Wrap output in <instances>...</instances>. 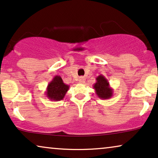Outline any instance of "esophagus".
I'll use <instances>...</instances> for the list:
<instances>
[{
	"mask_svg": "<svg viewBox=\"0 0 158 158\" xmlns=\"http://www.w3.org/2000/svg\"><path fill=\"white\" fill-rule=\"evenodd\" d=\"M84 82H85V79H84V77H80V78L79 79V83L84 84Z\"/></svg>",
	"mask_w": 158,
	"mask_h": 158,
	"instance_id": "34e87169",
	"label": "esophagus"
}]
</instances>
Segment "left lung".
<instances>
[{"mask_svg": "<svg viewBox=\"0 0 158 158\" xmlns=\"http://www.w3.org/2000/svg\"><path fill=\"white\" fill-rule=\"evenodd\" d=\"M96 83L94 84L93 88L94 89L96 94L99 98L102 99H108L113 96L114 90L110 87L108 80L103 75L100 74L96 78Z\"/></svg>", "mask_w": 158, "mask_h": 158, "instance_id": "obj_1", "label": "left lung"}]
</instances>
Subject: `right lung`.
Returning <instances> with one entry per match:
<instances>
[{
  "mask_svg": "<svg viewBox=\"0 0 158 158\" xmlns=\"http://www.w3.org/2000/svg\"><path fill=\"white\" fill-rule=\"evenodd\" d=\"M69 89V85L64 84L61 77L56 75L48 83L45 94L51 101H60L64 98Z\"/></svg>",
  "mask_w": 158,
  "mask_h": 158,
  "instance_id": "right-lung-1",
  "label": "right lung"
}]
</instances>
